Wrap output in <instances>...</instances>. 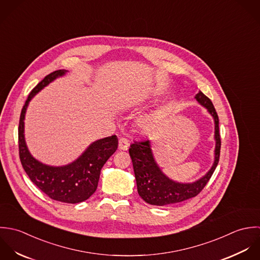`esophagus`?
<instances>
[{
	"mask_svg": "<svg viewBox=\"0 0 260 260\" xmlns=\"http://www.w3.org/2000/svg\"><path fill=\"white\" fill-rule=\"evenodd\" d=\"M129 147V143L125 138H120L118 141V148L121 151H127Z\"/></svg>",
	"mask_w": 260,
	"mask_h": 260,
	"instance_id": "1",
	"label": "esophagus"
}]
</instances>
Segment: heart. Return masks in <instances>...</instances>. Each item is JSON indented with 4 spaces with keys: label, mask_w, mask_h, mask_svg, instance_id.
I'll use <instances>...</instances> for the list:
<instances>
[{
    "label": "heart",
    "mask_w": 260,
    "mask_h": 260,
    "mask_svg": "<svg viewBox=\"0 0 260 260\" xmlns=\"http://www.w3.org/2000/svg\"><path fill=\"white\" fill-rule=\"evenodd\" d=\"M143 125H144V126H147V120H146V121H144V122H143Z\"/></svg>",
    "instance_id": "heart-1"
}]
</instances>
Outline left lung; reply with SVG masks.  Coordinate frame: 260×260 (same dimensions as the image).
Listing matches in <instances>:
<instances>
[{"label":"left lung","instance_id":"left-lung-1","mask_svg":"<svg viewBox=\"0 0 260 260\" xmlns=\"http://www.w3.org/2000/svg\"><path fill=\"white\" fill-rule=\"evenodd\" d=\"M198 104L207 109L214 120V160L207 173L191 183H182L168 177L156 162L152 150L151 141L135 142L131 145L129 156L133 160L138 193L148 204L167 206L176 204L197 196L206 186L214 173L220 156L221 141L219 135V118L212 102L199 91L195 95Z\"/></svg>","mask_w":260,"mask_h":260}]
</instances>
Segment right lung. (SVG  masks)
Instances as JSON below:
<instances>
[{"label": "right lung", "mask_w": 260, "mask_h": 260, "mask_svg": "<svg viewBox=\"0 0 260 260\" xmlns=\"http://www.w3.org/2000/svg\"><path fill=\"white\" fill-rule=\"evenodd\" d=\"M68 71L56 70L47 75L30 92L22 108L19 122V154L21 164L30 180L53 200L76 204L87 200L96 190L101 171L118 146L116 136L91 143L76 159L64 166H50L30 153L25 140V116L32 99L55 79Z\"/></svg>", "instance_id": "add662e5"}]
</instances>
